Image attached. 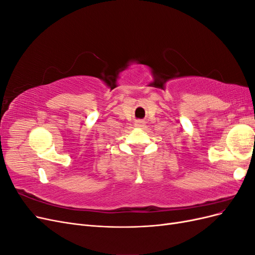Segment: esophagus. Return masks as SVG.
Wrapping results in <instances>:
<instances>
[{
    "mask_svg": "<svg viewBox=\"0 0 255 255\" xmlns=\"http://www.w3.org/2000/svg\"><path fill=\"white\" fill-rule=\"evenodd\" d=\"M144 127V122L142 120H137L135 121V128H141Z\"/></svg>",
    "mask_w": 255,
    "mask_h": 255,
    "instance_id": "1",
    "label": "esophagus"
}]
</instances>
